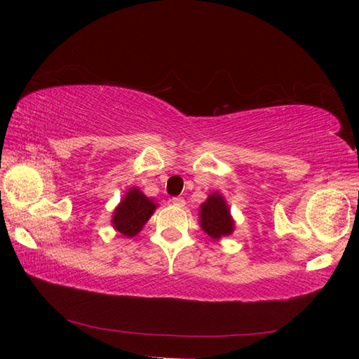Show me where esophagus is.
<instances>
[{
    "mask_svg": "<svg viewBox=\"0 0 359 359\" xmlns=\"http://www.w3.org/2000/svg\"><path fill=\"white\" fill-rule=\"evenodd\" d=\"M171 202H172V205H175V207H185L184 197H172Z\"/></svg>",
    "mask_w": 359,
    "mask_h": 359,
    "instance_id": "esophagus-1",
    "label": "esophagus"
}]
</instances>
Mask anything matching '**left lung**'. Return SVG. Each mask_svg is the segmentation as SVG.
Segmentation results:
<instances>
[{
  "instance_id": "left-lung-1",
  "label": "left lung",
  "mask_w": 359,
  "mask_h": 359,
  "mask_svg": "<svg viewBox=\"0 0 359 359\" xmlns=\"http://www.w3.org/2000/svg\"><path fill=\"white\" fill-rule=\"evenodd\" d=\"M199 224L212 241H220L233 234L236 222L225 197L219 191L211 193L201 205Z\"/></svg>"
}]
</instances>
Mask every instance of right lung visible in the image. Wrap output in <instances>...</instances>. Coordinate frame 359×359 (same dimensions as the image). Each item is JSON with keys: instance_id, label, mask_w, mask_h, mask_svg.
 Instances as JSON below:
<instances>
[{"instance_id": "add662e5", "label": "right lung", "mask_w": 359, "mask_h": 359, "mask_svg": "<svg viewBox=\"0 0 359 359\" xmlns=\"http://www.w3.org/2000/svg\"><path fill=\"white\" fill-rule=\"evenodd\" d=\"M157 207L158 203H156L151 197L144 196L140 188L131 187L121 197L116 210L112 211V228L126 238H134L142 231V228L154 215Z\"/></svg>"}]
</instances>
